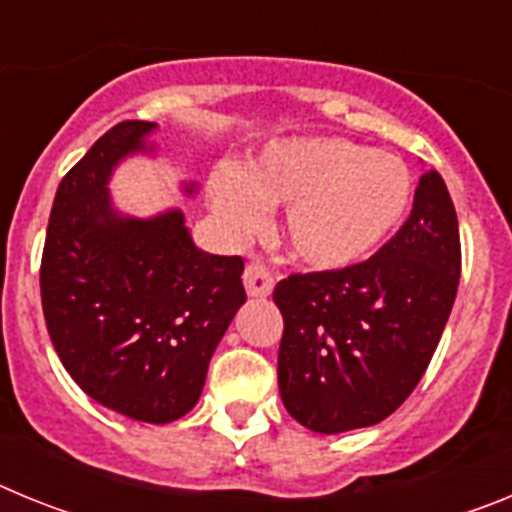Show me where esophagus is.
Wrapping results in <instances>:
<instances>
[{
  "mask_svg": "<svg viewBox=\"0 0 512 512\" xmlns=\"http://www.w3.org/2000/svg\"><path fill=\"white\" fill-rule=\"evenodd\" d=\"M243 284H246V292L251 297H269L271 289H274V274L264 264L253 261L243 271Z\"/></svg>",
  "mask_w": 512,
  "mask_h": 512,
  "instance_id": "1",
  "label": "esophagus"
}]
</instances>
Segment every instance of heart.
Segmentation results:
<instances>
[{"mask_svg":"<svg viewBox=\"0 0 512 512\" xmlns=\"http://www.w3.org/2000/svg\"><path fill=\"white\" fill-rule=\"evenodd\" d=\"M410 171L400 158L354 140H274L241 171L217 169L210 207L230 235L251 233L261 207H282L279 241L297 264L346 269L397 228L410 205Z\"/></svg>","mask_w":512,"mask_h":512,"instance_id":"heart-1","label":"heart"}]
</instances>
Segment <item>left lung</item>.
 I'll return each instance as SVG.
<instances>
[{
    "label": "left lung",
    "instance_id": "obj_1",
    "mask_svg": "<svg viewBox=\"0 0 512 512\" xmlns=\"http://www.w3.org/2000/svg\"><path fill=\"white\" fill-rule=\"evenodd\" d=\"M459 274L454 202L441 174L428 171L410 217L372 259L292 274L274 289L287 413L315 433L354 431L395 413L431 364Z\"/></svg>",
    "mask_w": 512,
    "mask_h": 512
}]
</instances>
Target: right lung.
<instances>
[{"instance_id": "add662e5", "label": "right lung", "mask_w": 512, "mask_h": 512, "mask_svg": "<svg viewBox=\"0 0 512 512\" xmlns=\"http://www.w3.org/2000/svg\"><path fill=\"white\" fill-rule=\"evenodd\" d=\"M153 130L156 122H117L63 176L40 297L53 348L81 390L133 420L171 423L200 400L246 289L241 256L200 251L182 210L140 220L112 207V169L151 151Z\"/></svg>"}]
</instances>
